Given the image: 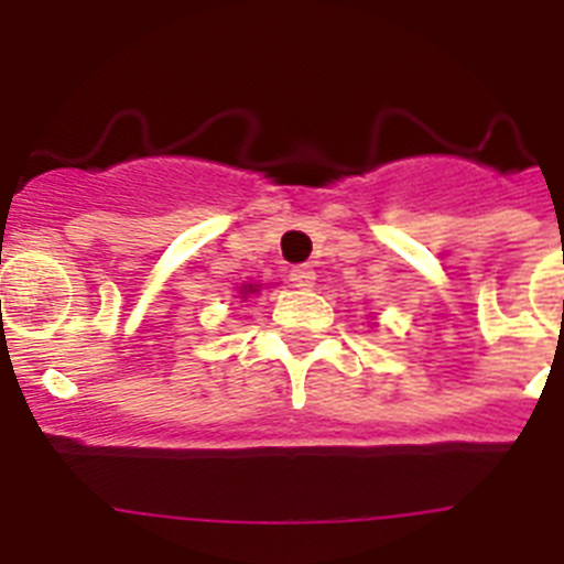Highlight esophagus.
I'll list each match as a JSON object with an SVG mask.
<instances>
[{
	"label": "esophagus",
	"instance_id": "obj_1",
	"mask_svg": "<svg viewBox=\"0 0 564 564\" xmlns=\"http://www.w3.org/2000/svg\"><path fill=\"white\" fill-rule=\"evenodd\" d=\"M291 282L296 288H313V282H316V271H313L311 265H296L291 271Z\"/></svg>",
	"mask_w": 564,
	"mask_h": 564
}]
</instances>
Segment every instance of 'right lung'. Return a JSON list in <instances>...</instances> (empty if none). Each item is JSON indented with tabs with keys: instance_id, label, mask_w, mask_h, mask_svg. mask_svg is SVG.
I'll use <instances>...</instances> for the list:
<instances>
[{
	"instance_id": "1",
	"label": "right lung",
	"mask_w": 564,
	"mask_h": 564,
	"mask_svg": "<svg viewBox=\"0 0 564 564\" xmlns=\"http://www.w3.org/2000/svg\"><path fill=\"white\" fill-rule=\"evenodd\" d=\"M259 291V285H242V291H239V293H242V296H248V293H257Z\"/></svg>"
}]
</instances>
